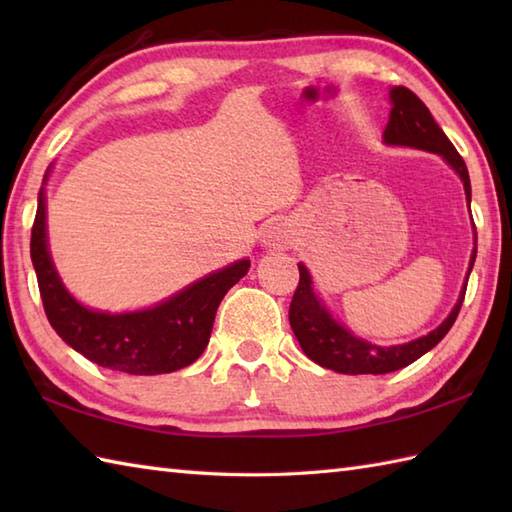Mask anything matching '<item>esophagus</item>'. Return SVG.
<instances>
[{
  "label": "esophagus",
  "mask_w": 512,
  "mask_h": 512,
  "mask_svg": "<svg viewBox=\"0 0 512 512\" xmlns=\"http://www.w3.org/2000/svg\"><path fill=\"white\" fill-rule=\"evenodd\" d=\"M292 228L286 222H270L264 231V246L273 248V250H281L288 248L292 244Z\"/></svg>",
  "instance_id": "esophagus-1"
}]
</instances>
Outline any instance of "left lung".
Instances as JSON below:
<instances>
[{
	"mask_svg": "<svg viewBox=\"0 0 512 512\" xmlns=\"http://www.w3.org/2000/svg\"><path fill=\"white\" fill-rule=\"evenodd\" d=\"M391 99V114L389 123L385 127V143L387 145H407L424 151H433V154H440L449 165L460 173L464 182L466 200L471 204V180H469V169H466V162L458 154V149L453 147L447 134L442 132V127L433 121L429 107L424 105L416 94L409 88H394L389 92ZM475 253L473 248L471 255V268L475 264ZM469 281V277H466ZM466 295V284L460 295V301L455 303L453 312L449 314L440 328L429 332L422 339H416L405 345H391V347H378L367 343L363 339H356L345 328L336 323L330 312L321 306V301L312 292V281L306 266L299 264V286L292 295L290 301V328L295 332L301 350L306 352L308 358L314 363L334 369L339 374H389L396 372L400 367H407L409 363L418 361L422 354H427L431 347H436L444 334L451 330L462 308V301Z\"/></svg>",
	"mask_w": 512,
	"mask_h": 512,
	"instance_id": "left-lung-1",
	"label": "left lung"
}]
</instances>
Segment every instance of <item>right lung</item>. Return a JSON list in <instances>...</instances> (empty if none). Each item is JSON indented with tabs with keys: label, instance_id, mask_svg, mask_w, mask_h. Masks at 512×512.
Listing matches in <instances>:
<instances>
[{
	"label": "right lung",
	"instance_id": "1",
	"mask_svg": "<svg viewBox=\"0 0 512 512\" xmlns=\"http://www.w3.org/2000/svg\"><path fill=\"white\" fill-rule=\"evenodd\" d=\"M30 257L43 310L54 332L88 361L136 376L169 374L198 361L209 343L217 306L250 266L248 259H242L143 312L107 314L88 310L70 297L52 266L46 244L43 189L32 224Z\"/></svg>",
	"mask_w": 512,
	"mask_h": 512
}]
</instances>
